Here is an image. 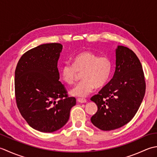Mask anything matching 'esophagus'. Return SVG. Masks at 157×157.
<instances>
[{
  "mask_svg": "<svg viewBox=\"0 0 157 157\" xmlns=\"http://www.w3.org/2000/svg\"><path fill=\"white\" fill-rule=\"evenodd\" d=\"M77 101H78V102H79V103H81V104L86 103V102H87V100H86L85 99H83V98H78V99H77Z\"/></svg>",
  "mask_w": 157,
  "mask_h": 157,
  "instance_id": "esophagus-1",
  "label": "esophagus"
}]
</instances>
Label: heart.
I'll list each match as a JSON object with an SVG mask.
<instances>
[{
  "instance_id": "1",
  "label": "heart",
  "mask_w": 157,
  "mask_h": 157,
  "mask_svg": "<svg viewBox=\"0 0 157 157\" xmlns=\"http://www.w3.org/2000/svg\"><path fill=\"white\" fill-rule=\"evenodd\" d=\"M113 64L107 57H99L91 52H82L72 58V65L66 63L60 68V75L67 84L74 83L78 72H81L82 81L75 85L70 94L72 96L84 98L96 87H103L109 80Z\"/></svg>"
}]
</instances>
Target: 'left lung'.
Returning a JSON list of instances; mask_svg holds the SVG:
<instances>
[{"instance_id":"8db88e82","label":"left lung","mask_w":157,"mask_h":157,"mask_svg":"<svg viewBox=\"0 0 157 157\" xmlns=\"http://www.w3.org/2000/svg\"><path fill=\"white\" fill-rule=\"evenodd\" d=\"M145 91L144 75L138 57L129 48L119 45L113 78L91 98L98 106L91 123L103 131L123 127L136 115Z\"/></svg>"}]
</instances>
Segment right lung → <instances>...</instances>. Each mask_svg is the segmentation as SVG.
I'll return each instance as SVG.
<instances>
[{
  "mask_svg": "<svg viewBox=\"0 0 157 157\" xmlns=\"http://www.w3.org/2000/svg\"><path fill=\"white\" fill-rule=\"evenodd\" d=\"M63 46L43 44L25 53L15 71V93L21 116L33 129L52 133L68 122L76 99L68 97L57 62Z\"/></svg>",
  "mask_w": 157,
  "mask_h": 157,
  "instance_id": "obj_1",
  "label": "right lung"
}]
</instances>
